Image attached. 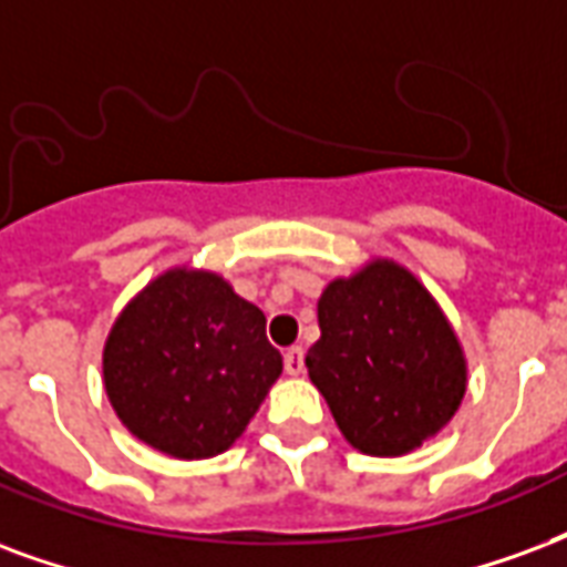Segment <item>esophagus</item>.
<instances>
[{
  "mask_svg": "<svg viewBox=\"0 0 567 567\" xmlns=\"http://www.w3.org/2000/svg\"><path fill=\"white\" fill-rule=\"evenodd\" d=\"M303 369V348H288V351H285V372H288V375H300Z\"/></svg>",
  "mask_w": 567,
  "mask_h": 567,
  "instance_id": "1",
  "label": "esophagus"
}]
</instances>
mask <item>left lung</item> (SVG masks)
<instances>
[{
	"label": "left lung",
	"mask_w": 567,
	"mask_h": 567,
	"mask_svg": "<svg viewBox=\"0 0 567 567\" xmlns=\"http://www.w3.org/2000/svg\"><path fill=\"white\" fill-rule=\"evenodd\" d=\"M318 327L309 379L360 454H412L451 423L468 384L465 351L409 267L369 258L337 276L318 297Z\"/></svg>",
	"instance_id": "8db88e82"
}]
</instances>
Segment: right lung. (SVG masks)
<instances>
[{
    "instance_id": "right-lung-1",
    "label": "right lung",
    "mask_w": 567,
    "mask_h": 567,
    "mask_svg": "<svg viewBox=\"0 0 567 567\" xmlns=\"http://www.w3.org/2000/svg\"><path fill=\"white\" fill-rule=\"evenodd\" d=\"M264 327L261 309L219 272L188 264L158 272L104 339L113 412L134 439L174 460L225 454L282 375Z\"/></svg>"
}]
</instances>
